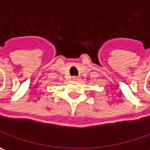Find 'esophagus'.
Listing matches in <instances>:
<instances>
[{"instance_id":"34e87169","label":"esophagus","mask_w":150,"mask_h":150,"mask_svg":"<svg viewBox=\"0 0 150 150\" xmlns=\"http://www.w3.org/2000/svg\"><path fill=\"white\" fill-rule=\"evenodd\" d=\"M72 79H73L74 81H78V80H79V77H78V76H73Z\"/></svg>"}]
</instances>
